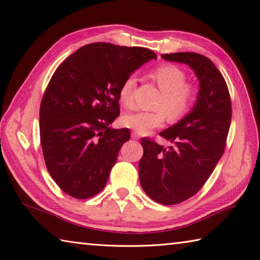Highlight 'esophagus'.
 <instances>
[{"label":"esophagus","instance_id":"1","mask_svg":"<svg viewBox=\"0 0 260 260\" xmlns=\"http://www.w3.org/2000/svg\"><path fill=\"white\" fill-rule=\"evenodd\" d=\"M131 138H132L133 140H139V139H140V136L138 135L137 132H132V133H131Z\"/></svg>","mask_w":260,"mask_h":260}]
</instances>
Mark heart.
<instances>
[{"label": "heart", "mask_w": 260, "mask_h": 260, "mask_svg": "<svg viewBox=\"0 0 260 260\" xmlns=\"http://www.w3.org/2000/svg\"><path fill=\"white\" fill-rule=\"evenodd\" d=\"M149 78L158 85L162 92L161 98L154 105L156 111H140L122 117V123L140 135L159 128L165 121V115L171 121L186 116L195 104L198 98L196 88L186 82V75L182 69L171 64H161L149 73ZM136 88V78L129 76L121 82L118 98L125 107L133 106V92Z\"/></svg>", "instance_id": "b5f03b06"}]
</instances>
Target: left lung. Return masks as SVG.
Here are the masks:
<instances>
[{"mask_svg": "<svg viewBox=\"0 0 260 260\" xmlns=\"http://www.w3.org/2000/svg\"><path fill=\"white\" fill-rule=\"evenodd\" d=\"M161 57L190 66L201 86L191 113L159 133L174 146L165 148L154 140L141 139V185L153 201L176 205L201 190L223 155L232 104L224 78L208 57L192 52L161 54Z\"/></svg>", "mask_w": 260, "mask_h": 260, "instance_id": "obj_1", "label": "left lung"}]
</instances>
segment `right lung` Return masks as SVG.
<instances>
[{
  "label": "right lung",
  "mask_w": 260,
  "mask_h": 260,
  "mask_svg": "<svg viewBox=\"0 0 260 260\" xmlns=\"http://www.w3.org/2000/svg\"><path fill=\"white\" fill-rule=\"evenodd\" d=\"M156 54L140 46L83 45L55 70L40 105L46 168L60 190L85 200L103 190L128 128L108 127L120 114L121 82Z\"/></svg>",
  "instance_id": "add662e5"
}]
</instances>
